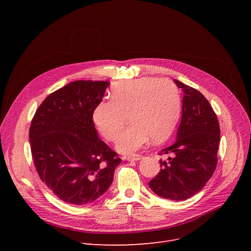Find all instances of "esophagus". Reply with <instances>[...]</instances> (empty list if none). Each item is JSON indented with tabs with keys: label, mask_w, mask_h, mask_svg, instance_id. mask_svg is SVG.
I'll return each mask as SVG.
<instances>
[{
	"label": "esophagus",
	"mask_w": 251,
	"mask_h": 251,
	"mask_svg": "<svg viewBox=\"0 0 251 251\" xmlns=\"http://www.w3.org/2000/svg\"><path fill=\"white\" fill-rule=\"evenodd\" d=\"M142 157V155L141 154H133V155H128V156H126L125 159L127 160V161H130V162H136V161H139L140 159Z\"/></svg>",
	"instance_id": "esophagus-1"
}]
</instances>
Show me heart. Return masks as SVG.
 <instances>
[{
  "instance_id": "heart-1",
  "label": "heart",
  "mask_w": 251,
  "mask_h": 251,
  "mask_svg": "<svg viewBox=\"0 0 251 251\" xmlns=\"http://www.w3.org/2000/svg\"><path fill=\"white\" fill-rule=\"evenodd\" d=\"M110 98L96 105L92 121L105 139L114 141L128 116L131 126L116 142L122 153L138 151L150 137L154 142L167 139L178 122L180 94L168 79L144 77L124 81L113 87Z\"/></svg>"
}]
</instances>
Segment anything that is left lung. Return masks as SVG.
Wrapping results in <instances>:
<instances>
[{
    "label": "left lung",
    "mask_w": 251,
    "mask_h": 251,
    "mask_svg": "<svg viewBox=\"0 0 251 251\" xmlns=\"http://www.w3.org/2000/svg\"><path fill=\"white\" fill-rule=\"evenodd\" d=\"M183 90L182 117L176 141L162 151L161 171L149 185L163 199L185 201L200 192L213 176L218 163L220 126L208 100L199 90L174 80ZM162 154V153H160Z\"/></svg>",
    "instance_id": "obj_1"
}]
</instances>
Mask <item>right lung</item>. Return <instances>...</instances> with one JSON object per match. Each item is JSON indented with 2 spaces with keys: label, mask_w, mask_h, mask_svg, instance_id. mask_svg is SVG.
<instances>
[{
  "label": "right lung",
  "mask_w": 251,
  "mask_h": 251,
  "mask_svg": "<svg viewBox=\"0 0 251 251\" xmlns=\"http://www.w3.org/2000/svg\"><path fill=\"white\" fill-rule=\"evenodd\" d=\"M110 82L77 80L50 94L29 129L39 178L59 199L83 205L109 189L120 157L99 138L92 121Z\"/></svg>",
  "instance_id": "add662e5"
}]
</instances>
